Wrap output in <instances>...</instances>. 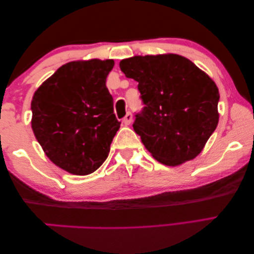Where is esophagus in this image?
<instances>
[{"label": "esophagus", "instance_id": "esophagus-1", "mask_svg": "<svg viewBox=\"0 0 254 254\" xmlns=\"http://www.w3.org/2000/svg\"><path fill=\"white\" fill-rule=\"evenodd\" d=\"M132 122V115L130 114V112H128V114L125 116V118L123 119V123L126 125V126H128V125H130Z\"/></svg>", "mask_w": 254, "mask_h": 254}]
</instances>
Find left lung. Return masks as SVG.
Here are the masks:
<instances>
[{"mask_svg":"<svg viewBox=\"0 0 254 254\" xmlns=\"http://www.w3.org/2000/svg\"><path fill=\"white\" fill-rule=\"evenodd\" d=\"M119 66L126 77L138 82L145 107L132 127L152 156L176 166L200 154L218 124L215 82L177 54L134 56Z\"/></svg>","mask_w":254,"mask_h":254,"instance_id":"8db88e82","label":"left lung"}]
</instances>
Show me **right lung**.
<instances>
[{
    "instance_id": "1",
    "label": "right lung",
    "mask_w": 254,
    "mask_h": 254,
    "mask_svg": "<svg viewBox=\"0 0 254 254\" xmlns=\"http://www.w3.org/2000/svg\"><path fill=\"white\" fill-rule=\"evenodd\" d=\"M114 65L112 60L69 62L32 97L33 134L48 159L72 174L100 168L120 127L106 86Z\"/></svg>"
}]
</instances>
